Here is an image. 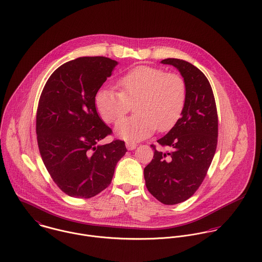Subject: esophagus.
<instances>
[{"label":"esophagus","mask_w":262,"mask_h":262,"mask_svg":"<svg viewBox=\"0 0 262 262\" xmlns=\"http://www.w3.org/2000/svg\"><path fill=\"white\" fill-rule=\"evenodd\" d=\"M126 147L128 150H134L137 147V144L134 142H126Z\"/></svg>","instance_id":"obj_1"}]
</instances>
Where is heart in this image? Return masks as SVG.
I'll list each match as a JSON object with an SVG mask.
<instances>
[{
    "label": "heart",
    "instance_id": "heart-1",
    "mask_svg": "<svg viewBox=\"0 0 262 262\" xmlns=\"http://www.w3.org/2000/svg\"><path fill=\"white\" fill-rule=\"evenodd\" d=\"M119 93L102 89L96 96V106L103 120L115 123L134 105L135 115L119 121L115 131L128 141H140L158 131L170 129L179 120L187 100L185 78L176 73L139 66L117 82Z\"/></svg>",
    "mask_w": 262,
    "mask_h": 262
}]
</instances>
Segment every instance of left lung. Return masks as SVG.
<instances>
[{"label":"left lung","instance_id":"obj_1","mask_svg":"<svg viewBox=\"0 0 262 262\" xmlns=\"http://www.w3.org/2000/svg\"><path fill=\"white\" fill-rule=\"evenodd\" d=\"M163 64L179 70L187 83L182 117L157 142L170 151L154 150L144 168L150 193L164 205L187 201L202 185L218 142V114L211 84L198 68L183 59L166 58Z\"/></svg>","mask_w":262,"mask_h":262}]
</instances>
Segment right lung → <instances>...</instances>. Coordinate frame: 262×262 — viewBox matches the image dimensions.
I'll return each mask as SVG.
<instances>
[{
	"label": "right lung",
	"instance_id": "1",
	"mask_svg": "<svg viewBox=\"0 0 262 262\" xmlns=\"http://www.w3.org/2000/svg\"><path fill=\"white\" fill-rule=\"evenodd\" d=\"M117 64L104 56L78 57L55 70L41 93L38 147L53 182L70 196L90 199L104 190L127 151L122 140L97 145L112 130L98 115L96 95Z\"/></svg>",
	"mask_w": 262,
	"mask_h": 262
}]
</instances>
